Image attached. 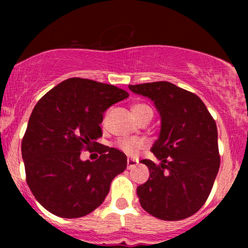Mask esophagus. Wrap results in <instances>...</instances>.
<instances>
[{"label": "esophagus", "mask_w": 248, "mask_h": 248, "mask_svg": "<svg viewBox=\"0 0 248 248\" xmlns=\"http://www.w3.org/2000/svg\"><path fill=\"white\" fill-rule=\"evenodd\" d=\"M138 160H135V158H132V157H128L127 158V168L128 169H133L134 167L138 164Z\"/></svg>", "instance_id": "obj_1"}]
</instances>
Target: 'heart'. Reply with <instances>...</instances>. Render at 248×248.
<instances>
[{
	"instance_id": "heart-1",
	"label": "heart",
	"mask_w": 248,
	"mask_h": 248,
	"mask_svg": "<svg viewBox=\"0 0 248 248\" xmlns=\"http://www.w3.org/2000/svg\"><path fill=\"white\" fill-rule=\"evenodd\" d=\"M132 113L135 120H138L139 118H142V116L146 115L153 116L152 107H149L146 104L134 105L132 107ZM142 147H143V142L135 138L122 139V140L119 141V148H120L121 150H124V153L129 154V155H132V154L140 150Z\"/></svg>"
}]
</instances>
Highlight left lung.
Instances as JSON below:
<instances>
[{"mask_svg":"<svg viewBox=\"0 0 248 248\" xmlns=\"http://www.w3.org/2000/svg\"><path fill=\"white\" fill-rule=\"evenodd\" d=\"M149 98L161 116V130L152 152L156 164L142 160L149 178L138 186L139 201L162 220H181L204 205L220 166L216 122L201 98L168 81L129 85Z\"/></svg>","mask_w":248,"mask_h":248,"instance_id":"left-lung-1","label":"left lung"}]
</instances>
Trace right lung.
<instances>
[{"label":"right lung","instance_id":"add662e5","mask_svg":"<svg viewBox=\"0 0 248 248\" xmlns=\"http://www.w3.org/2000/svg\"><path fill=\"white\" fill-rule=\"evenodd\" d=\"M129 96L126 91L90 79L70 78L49 91L31 113L23 141L27 183L38 203L62 218L84 217L106 198L124 171L127 156L100 144L98 160L81 161L84 148L102 135V114Z\"/></svg>","mask_w":248,"mask_h":248}]
</instances>
